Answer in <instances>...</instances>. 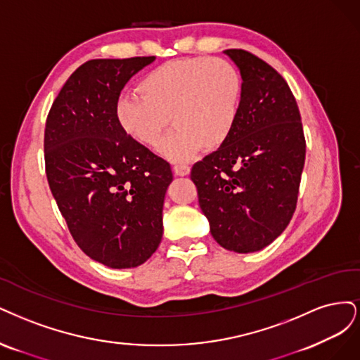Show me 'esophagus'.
<instances>
[{"mask_svg": "<svg viewBox=\"0 0 360 360\" xmlns=\"http://www.w3.org/2000/svg\"><path fill=\"white\" fill-rule=\"evenodd\" d=\"M173 172H175L176 176H187L190 173V166L187 165H175L173 166Z\"/></svg>", "mask_w": 360, "mask_h": 360, "instance_id": "esophagus-1", "label": "esophagus"}]
</instances>
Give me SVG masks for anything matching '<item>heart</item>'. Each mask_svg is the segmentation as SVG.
Wrapping results in <instances>:
<instances>
[{"label": "heart", "instance_id": "b5f03b06", "mask_svg": "<svg viewBox=\"0 0 360 360\" xmlns=\"http://www.w3.org/2000/svg\"><path fill=\"white\" fill-rule=\"evenodd\" d=\"M141 96L122 94L115 117L122 131L143 146L160 145L167 158L184 161L223 146L233 131L242 96L238 68L223 58H184L158 65L137 84Z\"/></svg>", "mask_w": 360, "mask_h": 360}]
</instances>
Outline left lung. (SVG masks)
Wrapping results in <instances>:
<instances>
[{
	"instance_id": "1",
	"label": "left lung",
	"mask_w": 360,
	"mask_h": 360,
	"mask_svg": "<svg viewBox=\"0 0 360 360\" xmlns=\"http://www.w3.org/2000/svg\"><path fill=\"white\" fill-rule=\"evenodd\" d=\"M224 53L242 76L238 120L227 142L193 166L191 181L214 239L252 252L280 236L295 214L307 143L284 77L248 51Z\"/></svg>"
}]
</instances>
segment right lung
<instances>
[{"instance_id": "right-lung-1", "label": "right lung", "mask_w": 360, "mask_h": 360, "mask_svg": "<svg viewBox=\"0 0 360 360\" xmlns=\"http://www.w3.org/2000/svg\"><path fill=\"white\" fill-rule=\"evenodd\" d=\"M154 60L86 61L46 120V176L58 210L79 248L113 269L145 263L163 238L170 165L127 136L115 117L125 84Z\"/></svg>"}]
</instances>
